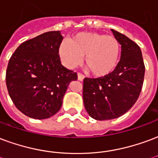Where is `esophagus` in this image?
Wrapping results in <instances>:
<instances>
[{"mask_svg": "<svg viewBox=\"0 0 158 158\" xmlns=\"http://www.w3.org/2000/svg\"><path fill=\"white\" fill-rule=\"evenodd\" d=\"M84 79H85V76L81 74V73H78V79H79V81H83Z\"/></svg>", "mask_w": 158, "mask_h": 158, "instance_id": "34e87169", "label": "esophagus"}]
</instances>
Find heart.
Masks as SVG:
<instances>
[{"mask_svg":"<svg viewBox=\"0 0 158 158\" xmlns=\"http://www.w3.org/2000/svg\"><path fill=\"white\" fill-rule=\"evenodd\" d=\"M58 53L69 69L79 66L85 56V66L90 73L95 77H105L117 66L121 46L113 36L83 31L73 36L69 43H62Z\"/></svg>","mask_w":158,"mask_h":158,"instance_id":"obj_1","label":"heart"}]
</instances>
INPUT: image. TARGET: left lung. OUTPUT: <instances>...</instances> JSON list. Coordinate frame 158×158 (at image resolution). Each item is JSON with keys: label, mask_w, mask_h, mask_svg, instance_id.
<instances>
[{"label": "left lung", "mask_w": 158, "mask_h": 158, "mask_svg": "<svg viewBox=\"0 0 158 158\" xmlns=\"http://www.w3.org/2000/svg\"><path fill=\"white\" fill-rule=\"evenodd\" d=\"M111 31L121 45L120 62L108 75L84 80L85 110L97 121L112 120L127 113L138 99L144 80L145 65L140 47L124 34Z\"/></svg>", "instance_id": "obj_1"}]
</instances>
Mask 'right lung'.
Wrapping results in <instances>:
<instances>
[{
  "label": "right lung",
  "mask_w": 158,
  "mask_h": 158,
  "mask_svg": "<svg viewBox=\"0 0 158 158\" xmlns=\"http://www.w3.org/2000/svg\"><path fill=\"white\" fill-rule=\"evenodd\" d=\"M64 37L48 31L23 43L8 63L6 82L8 93L20 111L43 120L59 111L69 85L77 73L64 67L58 48Z\"/></svg>",
  "instance_id": "1"
}]
</instances>
